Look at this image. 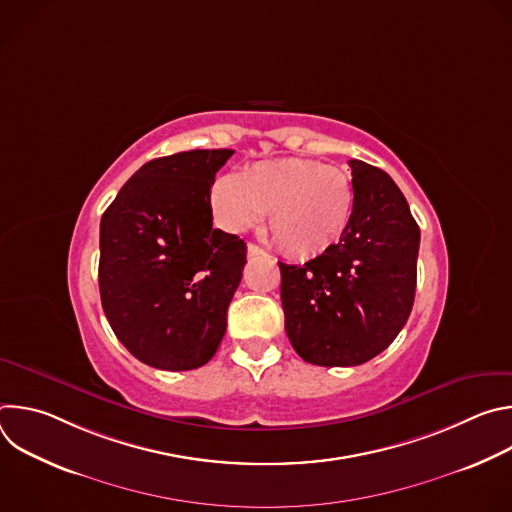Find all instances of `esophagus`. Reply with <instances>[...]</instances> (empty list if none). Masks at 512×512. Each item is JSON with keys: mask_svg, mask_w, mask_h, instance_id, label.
<instances>
[{"mask_svg": "<svg viewBox=\"0 0 512 512\" xmlns=\"http://www.w3.org/2000/svg\"><path fill=\"white\" fill-rule=\"evenodd\" d=\"M247 255L249 257H263V255H267L259 245H255V243H249L247 245Z\"/></svg>", "mask_w": 512, "mask_h": 512, "instance_id": "obj_1", "label": "esophagus"}]
</instances>
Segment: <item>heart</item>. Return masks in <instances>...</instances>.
<instances>
[{
	"mask_svg": "<svg viewBox=\"0 0 512 512\" xmlns=\"http://www.w3.org/2000/svg\"><path fill=\"white\" fill-rule=\"evenodd\" d=\"M214 216L227 231L243 233L267 212V229L289 257L312 259L340 243L354 212L348 172L316 160L257 162L239 178H218L210 192Z\"/></svg>",
	"mask_w": 512,
	"mask_h": 512,
	"instance_id": "heart-1",
	"label": "heart"
}]
</instances>
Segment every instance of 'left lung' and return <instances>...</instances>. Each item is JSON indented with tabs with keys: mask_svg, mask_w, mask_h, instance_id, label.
<instances>
[{
	"mask_svg": "<svg viewBox=\"0 0 512 512\" xmlns=\"http://www.w3.org/2000/svg\"><path fill=\"white\" fill-rule=\"evenodd\" d=\"M354 212L348 231L306 265L279 263L285 332L318 367H356L405 326L415 298L419 227L393 178L348 162Z\"/></svg>",
	"mask_w": 512,
	"mask_h": 512,
	"instance_id": "8db88e82",
	"label": "left lung"
}]
</instances>
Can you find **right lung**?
<instances>
[{"instance_id":"1","label":"right lung","mask_w":512,"mask_h":512,"mask_svg":"<svg viewBox=\"0 0 512 512\" xmlns=\"http://www.w3.org/2000/svg\"><path fill=\"white\" fill-rule=\"evenodd\" d=\"M233 154L192 150L143 164L101 218L105 316L154 369H198L225 336L247 245L212 229L210 186Z\"/></svg>"}]
</instances>
